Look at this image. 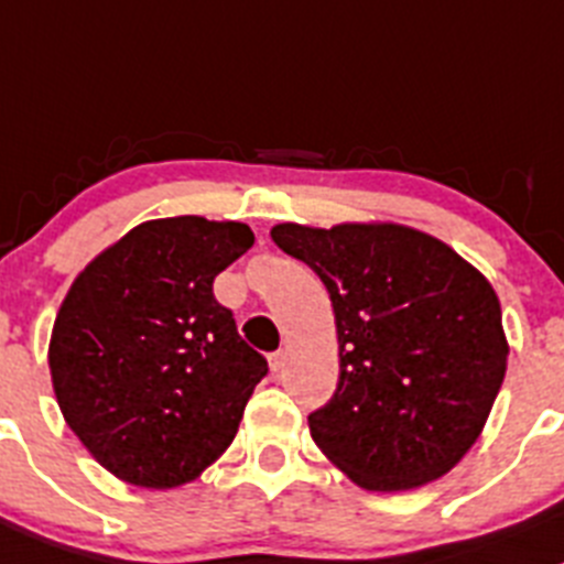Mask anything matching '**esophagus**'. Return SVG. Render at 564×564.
Segmentation results:
<instances>
[{"instance_id": "1", "label": "esophagus", "mask_w": 564, "mask_h": 564, "mask_svg": "<svg viewBox=\"0 0 564 564\" xmlns=\"http://www.w3.org/2000/svg\"><path fill=\"white\" fill-rule=\"evenodd\" d=\"M285 359H288V354L282 351V348H279V351H273L271 357H268V366H271L273 373H279V371H282V368H285Z\"/></svg>"}]
</instances>
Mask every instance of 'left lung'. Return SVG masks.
<instances>
[{
  "label": "left lung",
  "instance_id": "obj_1",
  "mask_svg": "<svg viewBox=\"0 0 564 564\" xmlns=\"http://www.w3.org/2000/svg\"><path fill=\"white\" fill-rule=\"evenodd\" d=\"M271 238L318 273L335 310L340 377L310 415L315 446L362 490H415L448 474L507 373L485 273L404 224H276Z\"/></svg>",
  "mask_w": 564,
  "mask_h": 564
}]
</instances>
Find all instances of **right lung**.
<instances>
[{
  "label": "right lung",
  "mask_w": 564,
  "mask_h": 564,
  "mask_svg": "<svg viewBox=\"0 0 564 564\" xmlns=\"http://www.w3.org/2000/svg\"><path fill=\"white\" fill-rule=\"evenodd\" d=\"M251 246L240 221L154 218L68 288L52 326V388L90 457L127 485H187L238 434L268 362L240 340L213 279Z\"/></svg>",
  "instance_id": "obj_1"
}]
</instances>
